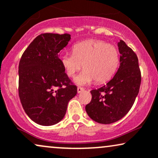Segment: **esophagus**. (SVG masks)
Returning a JSON list of instances; mask_svg holds the SVG:
<instances>
[{
    "label": "esophagus",
    "mask_w": 158,
    "mask_h": 158,
    "mask_svg": "<svg viewBox=\"0 0 158 158\" xmlns=\"http://www.w3.org/2000/svg\"><path fill=\"white\" fill-rule=\"evenodd\" d=\"M82 91H84L83 87H77V93H81Z\"/></svg>",
    "instance_id": "obj_1"
}]
</instances>
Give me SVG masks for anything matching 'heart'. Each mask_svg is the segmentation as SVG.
<instances>
[{"label":"heart","instance_id":"1","mask_svg":"<svg viewBox=\"0 0 158 158\" xmlns=\"http://www.w3.org/2000/svg\"><path fill=\"white\" fill-rule=\"evenodd\" d=\"M73 54L60 56V63L69 77H74L77 72L85 71L76 78L77 85H84L95 80L104 83L111 79L118 68L119 56L115 46L100 40H88L76 44Z\"/></svg>","mask_w":158,"mask_h":158}]
</instances>
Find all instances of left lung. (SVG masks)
I'll return each instance as SVG.
<instances>
[{
	"instance_id": "1",
	"label": "left lung",
	"mask_w": 158,
	"mask_h": 158,
	"mask_svg": "<svg viewBox=\"0 0 158 158\" xmlns=\"http://www.w3.org/2000/svg\"><path fill=\"white\" fill-rule=\"evenodd\" d=\"M119 67L112 79L103 87L90 91L92 100L85 110L93 120L111 124L127 114L135 102L141 77L135 53L123 40L117 44Z\"/></svg>"
}]
</instances>
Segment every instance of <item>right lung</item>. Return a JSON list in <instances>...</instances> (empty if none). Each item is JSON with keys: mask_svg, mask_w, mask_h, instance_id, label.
I'll list each match as a JSON object with an SVG mask.
<instances>
[{"mask_svg": "<svg viewBox=\"0 0 158 158\" xmlns=\"http://www.w3.org/2000/svg\"><path fill=\"white\" fill-rule=\"evenodd\" d=\"M70 39L68 33L38 35L19 61V98L27 115L39 125L49 126L61 121L69 101L77 93L59 57Z\"/></svg>", "mask_w": 158, "mask_h": 158, "instance_id": "1", "label": "right lung"}]
</instances>
